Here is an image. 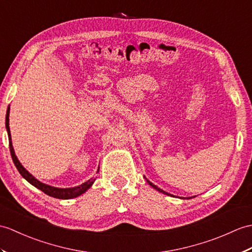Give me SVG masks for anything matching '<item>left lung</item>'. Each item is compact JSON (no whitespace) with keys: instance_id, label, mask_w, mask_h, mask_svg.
<instances>
[{"instance_id":"8db88e82","label":"left lung","mask_w":252,"mask_h":252,"mask_svg":"<svg viewBox=\"0 0 252 252\" xmlns=\"http://www.w3.org/2000/svg\"><path fill=\"white\" fill-rule=\"evenodd\" d=\"M146 180H147V183L151 186V187H153V188H155L156 190H158V191H160V192H162V193H164V194H166V195H172V194H169V193H167V192H165V191H163L162 189H160V188H158V187L156 186V185H154L153 183H150V181L148 180V179H146ZM173 196V195H172ZM190 198V197H189Z\"/></svg>"}]
</instances>
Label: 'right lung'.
I'll return each mask as SVG.
<instances>
[{"instance_id": "add662e5", "label": "right lung", "mask_w": 252, "mask_h": 252, "mask_svg": "<svg viewBox=\"0 0 252 252\" xmlns=\"http://www.w3.org/2000/svg\"><path fill=\"white\" fill-rule=\"evenodd\" d=\"M5 125H6V130L8 133V139H9V150H10V155H11V159L14 161V164L18 169V172L21 174V176L28 180L32 186H34L35 188L39 189L40 191H43L46 193L47 195L56 197V198H61V200H68V198H73V197H77L80 194H83L84 192H86L88 189L92 186L93 181L95 179H90L88 180L87 183L80 185L78 187H75V188H67V189H60V188H55V187H51L48 185H45L43 183H40L37 179H35L32 175L29 173L27 169L21 165V163L17 159V157L15 155V151L13 148V145H11V137H10V131H9V107L7 108V113H6V121H5Z\"/></svg>"}]
</instances>
